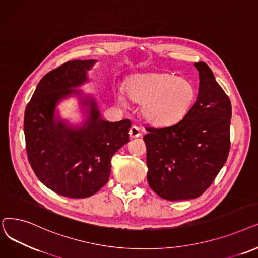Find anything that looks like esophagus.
<instances>
[{
	"label": "esophagus",
	"instance_id": "34e87169",
	"mask_svg": "<svg viewBox=\"0 0 258 258\" xmlns=\"http://www.w3.org/2000/svg\"><path fill=\"white\" fill-rule=\"evenodd\" d=\"M129 136H130L131 139H136V138L141 137L142 133H141L140 129L137 126H132L129 130Z\"/></svg>",
	"mask_w": 258,
	"mask_h": 258
}]
</instances>
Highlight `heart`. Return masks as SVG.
<instances>
[{"label": "heart", "mask_w": 258, "mask_h": 258, "mask_svg": "<svg viewBox=\"0 0 258 258\" xmlns=\"http://www.w3.org/2000/svg\"><path fill=\"white\" fill-rule=\"evenodd\" d=\"M128 99L141 105V114L149 124L167 127L180 121L195 101V88L186 79L168 72H149L132 76L125 87ZM125 104V96L116 94Z\"/></svg>", "instance_id": "b5f03b06"}]
</instances>
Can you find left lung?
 <instances>
[{"label": "left lung", "mask_w": 258, "mask_h": 258, "mask_svg": "<svg viewBox=\"0 0 258 258\" xmlns=\"http://www.w3.org/2000/svg\"><path fill=\"white\" fill-rule=\"evenodd\" d=\"M200 72L198 99L177 124L146 128L147 180L167 201L191 200L209 188L230 151L232 114L228 95L206 63Z\"/></svg>", "instance_id": "1"}]
</instances>
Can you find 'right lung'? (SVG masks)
I'll list each match as a JSON object with an SVG mask.
<instances>
[{"label":"right lung","instance_id":"add662e5","mask_svg":"<svg viewBox=\"0 0 258 258\" xmlns=\"http://www.w3.org/2000/svg\"><path fill=\"white\" fill-rule=\"evenodd\" d=\"M96 60H70L48 72L38 84L27 104L24 117L29 164L44 185L70 199H85L106 185L111 172L113 154L129 142L131 121L110 122L101 118L96 103L90 106L87 120L80 128H70L54 119L56 104L72 89L87 81V70Z\"/></svg>","mask_w":258,"mask_h":258}]
</instances>
